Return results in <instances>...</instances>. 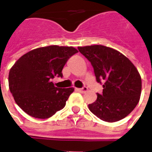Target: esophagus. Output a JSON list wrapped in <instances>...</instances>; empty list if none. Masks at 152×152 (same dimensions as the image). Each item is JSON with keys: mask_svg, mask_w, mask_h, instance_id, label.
<instances>
[{"mask_svg": "<svg viewBox=\"0 0 152 152\" xmlns=\"http://www.w3.org/2000/svg\"><path fill=\"white\" fill-rule=\"evenodd\" d=\"M76 90H78V91L80 93H86V91L88 90V88H87L86 86H84V87L80 88V89H76Z\"/></svg>", "mask_w": 152, "mask_h": 152, "instance_id": "1", "label": "esophagus"}]
</instances>
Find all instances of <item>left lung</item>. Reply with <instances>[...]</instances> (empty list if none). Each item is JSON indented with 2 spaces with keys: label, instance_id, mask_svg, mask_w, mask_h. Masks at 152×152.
I'll list each match as a JSON object with an SVG mask.
<instances>
[{
  "label": "left lung",
  "instance_id": "8db88e82",
  "mask_svg": "<svg viewBox=\"0 0 152 152\" xmlns=\"http://www.w3.org/2000/svg\"><path fill=\"white\" fill-rule=\"evenodd\" d=\"M91 63L97 82L103 81L102 94H98L89 109L107 122H115L127 116L139 102L142 79L137 68L117 50L100 45L78 47Z\"/></svg>",
  "mask_w": 152,
  "mask_h": 152
}]
</instances>
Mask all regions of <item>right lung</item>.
I'll return each instance as SVG.
<instances>
[{
	"instance_id": "1",
	"label": "right lung",
	"mask_w": 152,
	"mask_h": 152,
	"mask_svg": "<svg viewBox=\"0 0 152 152\" xmlns=\"http://www.w3.org/2000/svg\"><path fill=\"white\" fill-rule=\"evenodd\" d=\"M77 52L73 47H41L25 53L14 64L9 73V87L23 112L47 119L65 107L74 89L55 87L52 79L63 76V66Z\"/></svg>"
}]
</instances>
